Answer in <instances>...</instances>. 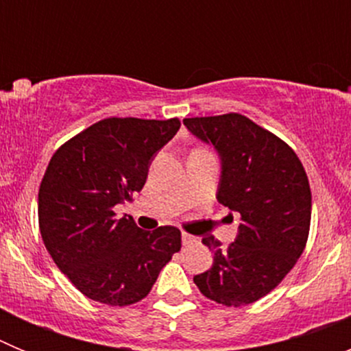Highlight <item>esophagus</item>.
<instances>
[{
  "instance_id": "1",
  "label": "esophagus",
  "mask_w": 351,
  "mask_h": 351,
  "mask_svg": "<svg viewBox=\"0 0 351 351\" xmlns=\"http://www.w3.org/2000/svg\"><path fill=\"white\" fill-rule=\"evenodd\" d=\"M195 241H197V237H193V235L182 232V244H184V246H188V244H193Z\"/></svg>"
}]
</instances>
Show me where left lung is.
Wrapping results in <instances>:
<instances>
[{"mask_svg": "<svg viewBox=\"0 0 351 351\" xmlns=\"http://www.w3.org/2000/svg\"><path fill=\"white\" fill-rule=\"evenodd\" d=\"M184 125L218 149V202L241 219L228 246L202 237L214 260L193 281L214 302L247 306L274 290L302 255L311 225L308 173L287 142L243 114L186 117Z\"/></svg>", "mask_w": 351, "mask_h": 351, "instance_id": "8db88e82", "label": "left lung"}]
</instances>
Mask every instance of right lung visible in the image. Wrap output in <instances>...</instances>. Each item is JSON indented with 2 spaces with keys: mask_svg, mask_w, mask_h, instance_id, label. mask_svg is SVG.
Masks as SVG:
<instances>
[{
  "mask_svg": "<svg viewBox=\"0 0 351 351\" xmlns=\"http://www.w3.org/2000/svg\"><path fill=\"white\" fill-rule=\"evenodd\" d=\"M179 128L178 117H107L52 154L40 182V234L56 265L88 299L119 308L138 302L181 250L176 226L145 232L114 213L144 188L153 156Z\"/></svg>",
  "mask_w": 351,
  "mask_h": 351,
  "instance_id": "1",
  "label": "right lung"
}]
</instances>
